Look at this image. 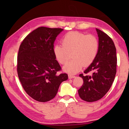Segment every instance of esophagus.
<instances>
[{"label": "esophagus", "instance_id": "34e87169", "mask_svg": "<svg viewBox=\"0 0 129 129\" xmlns=\"http://www.w3.org/2000/svg\"><path fill=\"white\" fill-rule=\"evenodd\" d=\"M68 76H69V79H73V78H75V76L73 75H70V74H69V75H68Z\"/></svg>", "mask_w": 129, "mask_h": 129}]
</instances>
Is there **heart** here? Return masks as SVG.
<instances>
[{
    "label": "heart",
    "mask_w": 129,
    "mask_h": 129,
    "mask_svg": "<svg viewBox=\"0 0 129 129\" xmlns=\"http://www.w3.org/2000/svg\"><path fill=\"white\" fill-rule=\"evenodd\" d=\"M62 45L56 44L53 48L55 58L59 64L65 65V72L74 74L83 67H87L94 61L99 50V42L93 35L73 31L67 33L62 38Z\"/></svg>",
    "instance_id": "1"
}]
</instances>
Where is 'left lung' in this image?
<instances>
[{"label": "left lung", "instance_id": "obj_1", "mask_svg": "<svg viewBox=\"0 0 129 129\" xmlns=\"http://www.w3.org/2000/svg\"><path fill=\"white\" fill-rule=\"evenodd\" d=\"M99 37V50L97 56L90 66L84 71L91 75L79 76L84 83L78 90L79 96L87 102L101 99L110 89L116 73L117 56L116 48L111 38L105 33L96 29Z\"/></svg>", "mask_w": 129, "mask_h": 129}]
</instances>
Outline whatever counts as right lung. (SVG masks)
Here are the masks:
<instances>
[{"label": "right lung", "mask_w": 129, "mask_h": 129, "mask_svg": "<svg viewBox=\"0 0 129 129\" xmlns=\"http://www.w3.org/2000/svg\"><path fill=\"white\" fill-rule=\"evenodd\" d=\"M63 29L39 27L27 35L19 47L17 73L20 83L30 96L47 102L55 96L60 84L68 79L53 54L54 43Z\"/></svg>", "instance_id": "obj_1"}]
</instances>
